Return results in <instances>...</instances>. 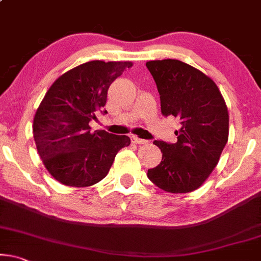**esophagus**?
I'll return each instance as SVG.
<instances>
[{"instance_id": "1", "label": "esophagus", "mask_w": 261, "mask_h": 261, "mask_svg": "<svg viewBox=\"0 0 261 261\" xmlns=\"http://www.w3.org/2000/svg\"><path fill=\"white\" fill-rule=\"evenodd\" d=\"M131 142H133V143H135V144H144V143H147V141L142 140V138L135 136V135H133V136H131Z\"/></svg>"}]
</instances>
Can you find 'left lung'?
Returning a JSON list of instances; mask_svg holds the SVG:
<instances>
[{
    "label": "left lung",
    "mask_w": 261,
    "mask_h": 261,
    "mask_svg": "<svg viewBox=\"0 0 261 261\" xmlns=\"http://www.w3.org/2000/svg\"><path fill=\"white\" fill-rule=\"evenodd\" d=\"M145 65L158 86L162 114L181 124L176 143L154 142L162 161L148 169V178L166 192H192L209 178L228 142L227 105L216 83L192 65L178 60Z\"/></svg>",
    "instance_id": "8db88e82"
}]
</instances>
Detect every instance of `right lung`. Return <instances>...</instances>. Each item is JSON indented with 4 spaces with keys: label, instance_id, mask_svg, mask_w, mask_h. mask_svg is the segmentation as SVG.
Returning a JSON list of instances; mask_svg holds the SVG:
<instances>
[{
    "label": "right lung",
    "instance_id": "right-lung-1",
    "mask_svg": "<svg viewBox=\"0 0 261 261\" xmlns=\"http://www.w3.org/2000/svg\"><path fill=\"white\" fill-rule=\"evenodd\" d=\"M133 62L90 61L61 75L45 94L33 119V137L47 172L65 186L101 181L127 136L90 133L89 121L102 111L111 83ZM103 113H107L103 111Z\"/></svg>",
    "mask_w": 261,
    "mask_h": 261
}]
</instances>
